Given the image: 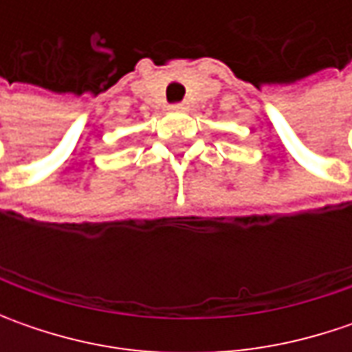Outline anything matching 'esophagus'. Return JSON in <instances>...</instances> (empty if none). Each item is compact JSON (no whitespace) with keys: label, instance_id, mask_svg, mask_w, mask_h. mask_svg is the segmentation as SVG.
<instances>
[{"label":"esophagus","instance_id":"obj_1","mask_svg":"<svg viewBox=\"0 0 352 352\" xmlns=\"http://www.w3.org/2000/svg\"><path fill=\"white\" fill-rule=\"evenodd\" d=\"M170 109H172V111H184V109H188V103L186 102L172 103V105H170Z\"/></svg>","mask_w":352,"mask_h":352}]
</instances>
